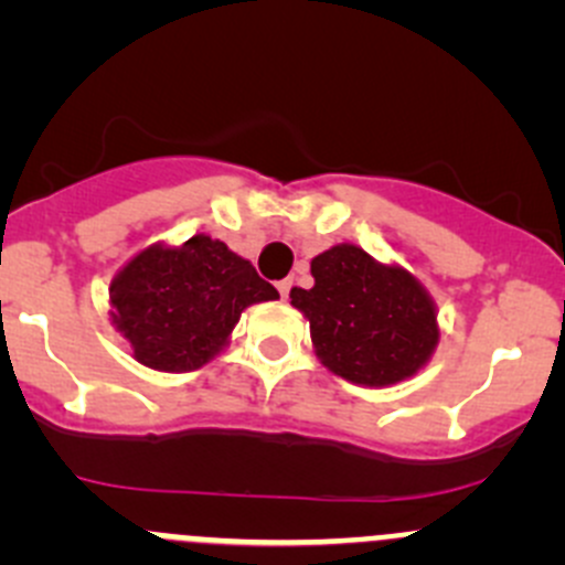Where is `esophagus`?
Listing matches in <instances>:
<instances>
[{
  "label": "esophagus",
  "instance_id": "1",
  "mask_svg": "<svg viewBox=\"0 0 565 565\" xmlns=\"http://www.w3.org/2000/svg\"><path fill=\"white\" fill-rule=\"evenodd\" d=\"M278 292H281V298L287 300L289 292H292V278H284V281H278Z\"/></svg>",
  "mask_w": 565,
  "mask_h": 565
}]
</instances>
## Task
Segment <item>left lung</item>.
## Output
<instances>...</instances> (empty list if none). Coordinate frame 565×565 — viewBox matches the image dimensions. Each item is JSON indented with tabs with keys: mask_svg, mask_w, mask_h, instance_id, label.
<instances>
[{
	"mask_svg": "<svg viewBox=\"0 0 565 565\" xmlns=\"http://www.w3.org/2000/svg\"><path fill=\"white\" fill-rule=\"evenodd\" d=\"M315 287L292 289L324 366L358 385L413 377L437 344L429 295L402 267H385L358 246H335L311 262Z\"/></svg>",
	"mask_w": 565,
	"mask_h": 565,
	"instance_id": "left-lung-1",
	"label": "left lung"
}]
</instances>
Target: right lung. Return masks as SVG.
<instances>
[{"mask_svg": "<svg viewBox=\"0 0 565 565\" xmlns=\"http://www.w3.org/2000/svg\"><path fill=\"white\" fill-rule=\"evenodd\" d=\"M276 298L248 259L204 235L180 248L141 250L111 281L114 322L136 361L158 372L204 366L246 306Z\"/></svg>", "mask_w": 565, "mask_h": 565, "instance_id": "add662e5", "label": "right lung"}]
</instances>
